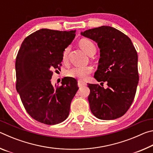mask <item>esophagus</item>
<instances>
[{
    "mask_svg": "<svg viewBox=\"0 0 153 153\" xmlns=\"http://www.w3.org/2000/svg\"><path fill=\"white\" fill-rule=\"evenodd\" d=\"M77 85H78L79 87H82L83 86H85V85H86V82L82 81V80H79L78 82H77Z\"/></svg>",
    "mask_w": 153,
    "mask_h": 153,
    "instance_id": "esophagus-1",
    "label": "esophagus"
}]
</instances>
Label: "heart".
I'll list each match as a JSON object with an SVG mask.
<instances>
[{
	"label": "heart",
	"instance_id": "b5f03b06",
	"mask_svg": "<svg viewBox=\"0 0 153 153\" xmlns=\"http://www.w3.org/2000/svg\"><path fill=\"white\" fill-rule=\"evenodd\" d=\"M79 45L85 53H86L89 56L92 53H96V46L94 44L91 40L86 38H83L79 41ZM69 52V47H67L63 53V61H66ZM92 72V67L89 66L86 67H74L67 71V76L71 77H75L79 79H84Z\"/></svg>",
	"mask_w": 153,
	"mask_h": 153
}]
</instances>
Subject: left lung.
<instances>
[{"instance_id": "1", "label": "left lung", "mask_w": 153, "mask_h": 153, "mask_svg": "<svg viewBox=\"0 0 153 153\" xmlns=\"http://www.w3.org/2000/svg\"><path fill=\"white\" fill-rule=\"evenodd\" d=\"M81 35L97 43L100 59L94 77L107 85L104 88L98 84H88L91 112L102 120L120 117L132 104L138 84L136 49L128 36L111 26L88 30Z\"/></svg>"}]
</instances>
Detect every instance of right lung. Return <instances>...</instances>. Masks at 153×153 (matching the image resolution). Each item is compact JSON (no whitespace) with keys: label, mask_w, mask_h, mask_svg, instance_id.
Here are the masks:
<instances>
[{"label":"right lung","mask_w":153,"mask_h":153,"mask_svg":"<svg viewBox=\"0 0 153 153\" xmlns=\"http://www.w3.org/2000/svg\"><path fill=\"white\" fill-rule=\"evenodd\" d=\"M76 36V30L41 29L23 41L15 61L16 89L27 113L46 125L63 122L68 117L77 82L68 77L54 86L53 70L60 69L65 49Z\"/></svg>","instance_id":"right-lung-1"}]
</instances>
